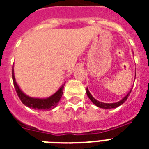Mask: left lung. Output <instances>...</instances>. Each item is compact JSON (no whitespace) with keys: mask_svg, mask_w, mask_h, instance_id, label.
<instances>
[{"mask_svg":"<svg viewBox=\"0 0 149 149\" xmlns=\"http://www.w3.org/2000/svg\"><path fill=\"white\" fill-rule=\"evenodd\" d=\"M135 76H136V73H135ZM131 91L132 90L128 92L127 95L125 96V97L123 98L122 100H120V101L116 102V103H111V104H107V103H103V102H100L98 100L95 99V98L93 97V96L91 95V93H90V91L87 88H86V94L88 96V97L90 98L91 101L93 102V104H95L96 106H97L98 107H100V108H104V109H112V108H116V107H118L120 106L121 104H123L126 101V100L127 99L128 97V96H129L130 93H131Z\"/></svg>","mask_w":149,"mask_h":149,"instance_id":"1","label":"left lung"}]
</instances>
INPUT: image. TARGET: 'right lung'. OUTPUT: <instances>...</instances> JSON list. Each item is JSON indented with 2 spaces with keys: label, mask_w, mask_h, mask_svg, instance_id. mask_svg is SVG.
Wrapping results in <instances>:
<instances>
[{
  "label": "right lung",
  "mask_w": 149,
  "mask_h": 149,
  "mask_svg": "<svg viewBox=\"0 0 149 149\" xmlns=\"http://www.w3.org/2000/svg\"><path fill=\"white\" fill-rule=\"evenodd\" d=\"M12 79L15 91L17 92V96L21 100V101L25 106L29 107L30 108L35 109V110H42V111L43 110H45V111L49 110L50 111V110L55 108L57 106L58 101L60 100L61 97L63 95V88H64V85H65V84H63V86L58 89V91H56V93L50 96L49 97L34 98L27 96L19 88V86L15 81V74H14V67H12Z\"/></svg>",
  "instance_id": "obj_1"
}]
</instances>
